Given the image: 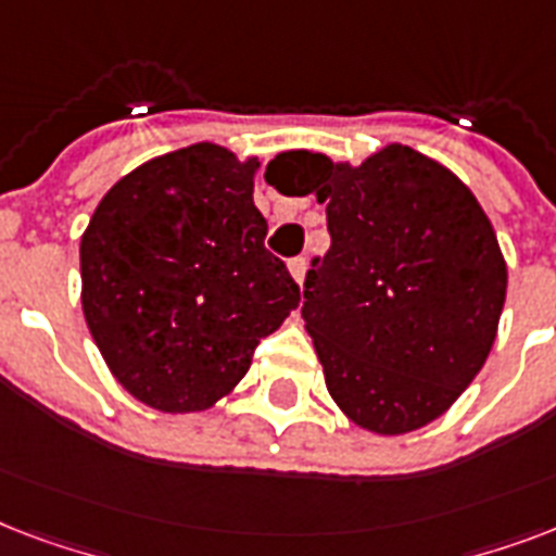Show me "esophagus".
I'll use <instances>...</instances> for the list:
<instances>
[{"label":"esophagus","instance_id":"esophagus-1","mask_svg":"<svg viewBox=\"0 0 556 556\" xmlns=\"http://www.w3.org/2000/svg\"><path fill=\"white\" fill-rule=\"evenodd\" d=\"M290 275L299 283H304V275H307V261H304V257H292V261H290Z\"/></svg>","mask_w":556,"mask_h":556}]
</instances>
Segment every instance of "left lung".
<instances>
[{"label":"left lung","instance_id":"1","mask_svg":"<svg viewBox=\"0 0 556 556\" xmlns=\"http://www.w3.org/2000/svg\"><path fill=\"white\" fill-rule=\"evenodd\" d=\"M292 191L327 205L330 249L304 278V327L356 426L406 434L441 417L496 342L507 266L467 185L389 144L363 165L283 153Z\"/></svg>","mask_w":556,"mask_h":556}]
</instances>
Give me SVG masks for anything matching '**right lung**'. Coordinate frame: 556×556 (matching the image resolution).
Here are the masks:
<instances>
[{
	"label": "right lung",
	"mask_w": 556,
	"mask_h": 556,
	"mask_svg": "<svg viewBox=\"0 0 556 556\" xmlns=\"http://www.w3.org/2000/svg\"><path fill=\"white\" fill-rule=\"evenodd\" d=\"M257 159L200 141L103 193L80 238V304L110 371L144 406L211 408L247 377L301 290L266 252Z\"/></svg>",
	"instance_id": "add662e5"
}]
</instances>
